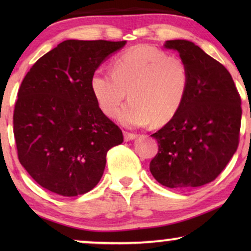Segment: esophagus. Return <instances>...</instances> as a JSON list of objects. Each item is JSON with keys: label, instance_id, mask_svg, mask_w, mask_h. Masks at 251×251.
I'll list each match as a JSON object with an SVG mask.
<instances>
[{"label": "esophagus", "instance_id": "1", "mask_svg": "<svg viewBox=\"0 0 251 251\" xmlns=\"http://www.w3.org/2000/svg\"><path fill=\"white\" fill-rule=\"evenodd\" d=\"M135 138H137V133L125 131V139L126 140H132V139H135Z\"/></svg>", "mask_w": 251, "mask_h": 251}]
</instances>
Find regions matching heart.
I'll return each instance as SVG.
<instances>
[{
	"mask_svg": "<svg viewBox=\"0 0 251 251\" xmlns=\"http://www.w3.org/2000/svg\"><path fill=\"white\" fill-rule=\"evenodd\" d=\"M190 87V71L180 58L157 48L140 44L129 48L112 61L111 72L96 71L90 80L92 95L105 115L120 113L125 126H155L169 122L179 111Z\"/></svg>",
	"mask_w": 251,
	"mask_h": 251,
	"instance_id": "heart-1",
	"label": "heart"
}]
</instances>
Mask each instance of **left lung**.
Segmentation results:
<instances>
[{
    "label": "left lung",
    "instance_id": "8db88e82",
    "mask_svg": "<svg viewBox=\"0 0 251 251\" xmlns=\"http://www.w3.org/2000/svg\"><path fill=\"white\" fill-rule=\"evenodd\" d=\"M190 71L186 98L176 115L153 135L159 144L150 163L163 186L190 190L215 180L239 145L241 98L229 72L193 42L171 40Z\"/></svg>",
    "mask_w": 251,
    "mask_h": 251
}]
</instances>
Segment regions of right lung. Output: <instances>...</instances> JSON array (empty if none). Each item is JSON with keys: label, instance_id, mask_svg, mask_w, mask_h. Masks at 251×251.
I'll return each mask as SVG.
<instances>
[{"label": "right lung", "instance_id": "obj_1", "mask_svg": "<svg viewBox=\"0 0 251 251\" xmlns=\"http://www.w3.org/2000/svg\"><path fill=\"white\" fill-rule=\"evenodd\" d=\"M126 41L67 40L27 72L13 111L19 162L46 190L64 197L91 191L122 130L96 101L92 74Z\"/></svg>", "mask_w": 251, "mask_h": 251}]
</instances>
